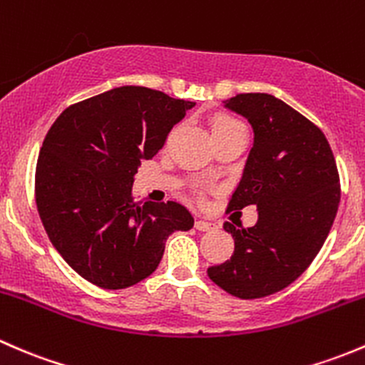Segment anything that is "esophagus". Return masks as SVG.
<instances>
[{
    "mask_svg": "<svg viewBox=\"0 0 365 365\" xmlns=\"http://www.w3.org/2000/svg\"><path fill=\"white\" fill-rule=\"evenodd\" d=\"M195 228L200 232H209V230H214V228H216V225L209 223V221H205V220H197L195 221Z\"/></svg>",
    "mask_w": 365,
    "mask_h": 365,
    "instance_id": "obj_1",
    "label": "esophagus"
}]
</instances>
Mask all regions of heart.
<instances>
[{"instance_id":"b5f03b06","label":"heart","mask_w":365,"mask_h":365,"mask_svg":"<svg viewBox=\"0 0 365 365\" xmlns=\"http://www.w3.org/2000/svg\"><path fill=\"white\" fill-rule=\"evenodd\" d=\"M209 128H210V135H212V138H220V137H225V135L235 133V131H242L244 125L239 121V119L232 118V115L228 114H216L210 118Z\"/></svg>"}]
</instances>
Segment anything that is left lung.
<instances>
[{
    "instance_id": "8db88e82",
    "label": "left lung",
    "mask_w": 365,
    "mask_h": 365,
    "mask_svg": "<svg viewBox=\"0 0 365 365\" xmlns=\"http://www.w3.org/2000/svg\"><path fill=\"white\" fill-rule=\"evenodd\" d=\"M223 105L255 133L228 210L255 205L258 221L251 228L223 225L234 255L207 274L228 294L260 299L294 283L322 250L339 205V174L320 128L283 100L244 93Z\"/></svg>"
}]
</instances>
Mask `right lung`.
<instances>
[{
	"label": "right lung",
	"instance_id": "add662e5",
	"mask_svg": "<svg viewBox=\"0 0 365 365\" xmlns=\"http://www.w3.org/2000/svg\"><path fill=\"white\" fill-rule=\"evenodd\" d=\"M195 101L121 86L66 108L40 149L36 207L52 246L78 276L123 290L151 276L168 235L195 220L178 202L135 204L142 160L163 148Z\"/></svg>",
	"mask_w": 365,
	"mask_h": 365
}]
</instances>
